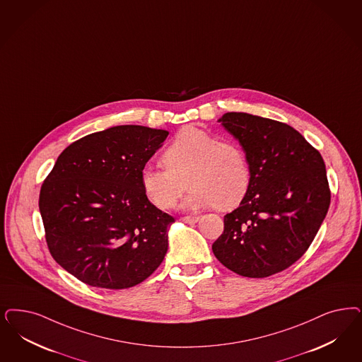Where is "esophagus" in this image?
<instances>
[{
	"mask_svg": "<svg viewBox=\"0 0 362 362\" xmlns=\"http://www.w3.org/2000/svg\"><path fill=\"white\" fill-rule=\"evenodd\" d=\"M199 219L200 216H198V215H189V216H183V218H182V221H183L185 223H188V225L197 223Z\"/></svg>",
	"mask_w": 362,
	"mask_h": 362,
	"instance_id": "34e87169",
	"label": "esophagus"
}]
</instances>
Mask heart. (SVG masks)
Segmentation results:
<instances>
[{
  "label": "heart",
  "mask_w": 362,
  "mask_h": 362,
  "mask_svg": "<svg viewBox=\"0 0 362 362\" xmlns=\"http://www.w3.org/2000/svg\"><path fill=\"white\" fill-rule=\"evenodd\" d=\"M162 163L164 168L144 167L140 173L144 195L160 210L173 209L187 185L192 187L185 202L187 209L231 210L251 186L252 171L245 150L197 127H185L175 135L163 151Z\"/></svg>",
  "instance_id": "heart-1"
}]
</instances>
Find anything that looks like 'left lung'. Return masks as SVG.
Listing matches in <instances>:
<instances>
[{
	"label": "left lung",
	"mask_w": 362,
	"mask_h": 362,
	"mask_svg": "<svg viewBox=\"0 0 362 362\" xmlns=\"http://www.w3.org/2000/svg\"><path fill=\"white\" fill-rule=\"evenodd\" d=\"M219 122L247 153L252 179L239 207L225 215L214 255L243 276L276 274L306 252L329 210L324 159L285 123L243 112Z\"/></svg>",
	"instance_id": "8db88e82"
}]
</instances>
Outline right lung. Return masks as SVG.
<instances>
[{
    "label": "right lung",
    "mask_w": 362,
    "mask_h": 362,
    "mask_svg": "<svg viewBox=\"0 0 362 362\" xmlns=\"http://www.w3.org/2000/svg\"><path fill=\"white\" fill-rule=\"evenodd\" d=\"M167 136L117 125L76 140L57 158L38 207L50 255L78 281L128 288L163 262L174 216L147 199L140 173Z\"/></svg>",
    "instance_id": "1"
}]
</instances>
